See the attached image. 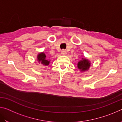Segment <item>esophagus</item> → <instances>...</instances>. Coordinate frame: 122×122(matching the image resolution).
Listing matches in <instances>:
<instances>
[{
	"mask_svg": "<svg viewBox=\"0 0 122 122\" xmlns=\"http://www.w3.org/2000/svg\"><path fill=\"white\" fill-rule=\"evenodd\" d=\"M61 54L63 55H66L67 54V51H66L65 50H62L61 51Z\"/></svg>",
	"mask_w": 122,
	"mask_h": 122,
	"instance_id": "34e87169",
	"label": "esophagus"
}]
</instances>
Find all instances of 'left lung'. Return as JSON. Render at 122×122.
<instances>
[{
	"mask_svg": "<svg viewBox=\"0 0 122 122\" xmlns=\"http://www.w3.org/2000/svg\"><path fill=\"white\" fill-rule=\"evenodd\" d=\"M90 66V61L86 57H82L81 60H80L77 63V68L81 72L88 71Z\"/></svg>",
	"mask_w": 122,
	"mask_h": 122,
	"instance_id": "left-lung-1",
	"label": "left lung"
}]
</instances>
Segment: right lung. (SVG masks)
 <instances>
[{"label":"right lung","mask_w":122,"mask_h":122,"mask_svg":"<svg viewBox=\"0 0 122 122\" xmlns=\"http://www.w3.org/2000/svg\"><path fill=\"white\" fill-rule=\"evenodd\" d=\"M37 61L41 65L47 66L49 65L51 60H49L47 59L46 55L44 52H41L39 53L37 55Z\"/></svg>","instance_id":"1"}]
</instances>
